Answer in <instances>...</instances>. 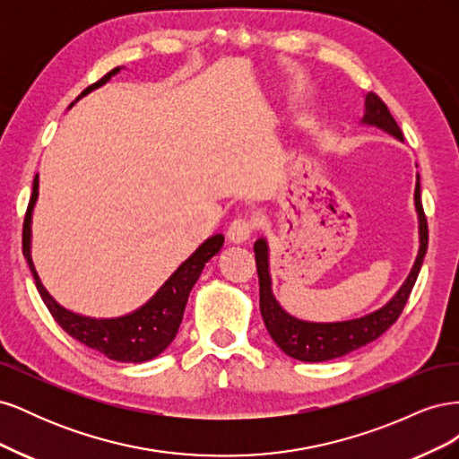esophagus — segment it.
I'll use <instances>...</instances> for the list:
<instances>
[{
	"label": "esophagus",
	"instance_id": "esophagus-1",
	"mask_svg": "<svg viewBox=\"0 0 459 459\" xmlns=\"http://www.w3.org/2000/svg\"><path fill=\"white\" fill-rule=\"evenodd\" d=\"M253 230H255V221L247 216H239L230 224L228 238L231 243H247L251 239Z\"/></svg>",
	"mask_w": 459,
	"mask_h": 459
}]
</instances>
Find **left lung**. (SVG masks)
Wrapping results in <instances>:
<instances>
[{
	"mask_svg": "<svg viewBox=\"0 0 459 459\" xmlns=\"http://www.w3.org/2000/svg\"><path fill=\"white\" fill-rule=\"evenodd\" d=\"M362 122L385 130L386 134L398 137L400 142L404 140L396 120L391 115V110L386 108L381 97L375 95L373 91L366 95V113ZM413 199L415 211H418L420 218V253L413 262V268L406 277V281L398 289V293L388 300L383 308L356 319H346V322L333 324H316L302 322V319L287 314L272 293L268 243L264 238L255 243V258L260 283V314L264 324H266L270 337L287 356L300 359V362H327V359L341 358L352 351L362 349L368 342L381 337L383 333L396 322L402 310L406 307L415 280H418L429 245L427 218L423 212L420 193V176L418 184H415Z\"/></svg>",
	"mask_w": 459,
	"mask_h": 459,
	"instance_id": "1",
	"label": "left lung"
}]
</instances>
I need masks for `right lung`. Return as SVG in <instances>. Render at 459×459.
Returning <instances> with one entry per match:
<instances>
[{
  "label": "right lung",
  "instance_id": "right-lung-1",
  "mask_svg": "<svg viewBox=\"0 0 459 459\" xmlns=\"http://www.w3.org/2000/svg\"><path fill=\"white\" fill-rule=\"evenodd\" d=\"M118 71L120 66L113 68V71L107 73L101 80H97L93 86L82 91L80 97H84L91 90L103 86L105 82H108L110 76H115ZM36 201H38V174L34 178L32 197L24 216L22 255L26 262H29V268L36 280L38 293L41 300L46 302V307L55 317V322H57L73 339L90 346V349L97 352L105 354L110 359H117V362L142 364V362H147V359L157 358L162 351H166V346L174 341L179 324H182L187 297L191 293L193 285L197 283L204 264L220 253L221 245H224V235L216 233L212 238H208L197 251L193 253L182 266H179L169 280L164 281V285L143 304L142 308H137L135 312L120 316V317L97 319V317L80 316L63 308L61 304L48 293L46 287L41 285L34 268L32 255H30V241H32L30 224H32V211H34Z\"/></svg>",
  "mask_w": 459,
  "mask_h": 459
}]
</instances>
